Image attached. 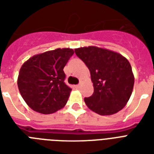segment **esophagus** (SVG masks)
<instances>
[{
    "mask_svg": "<svg viewBox=\"0 0 154 154\" xmlns=\"http://www.w3.org/2000/svg\"><path fill=\"white\" fill-rule=\"evenodd\" d=\"M80 87H81V85H75V88H76V89H79Z\"/></svg>",
    "mask_w": 154,
    "mask_h": 154,
    "instance_id": "obj_1",
    "label": "esophagus"
}]
</instances>
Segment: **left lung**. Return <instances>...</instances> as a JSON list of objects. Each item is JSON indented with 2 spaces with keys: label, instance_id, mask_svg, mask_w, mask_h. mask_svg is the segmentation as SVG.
Masks as SVG:
<instances>
[{
  "label": "left lung",
  "instance_id": "8db88e82",
  "mask_svg": "<svg viewBox=\"0 0 154 154\" xmlns=\"http://www.w3.org/2000/svg\"><path fill=\"white\" fill-rule=\"evenodd\" d=\"M89 69L94 94L84 99L89 109L100 115L114 114L131 96L134 76L129 60L116 52L96 46L75 49Z\"/></svg>",
  "mask_w": 154,
  "mask_h": 154
}]
</instances>
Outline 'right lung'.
<instances>
[{
    "mask_svg": "<svg viewBox=\"0 0 154 154\" xmlns=\"http://www.w3.org/2000/svg\"><path fill=\"white\" fill-rule=\"evenodd\" d=\"M74 53L69 48L34 55L20 68L17 85L20 95L32 110L50 114L62 109L72 89L64 82V67Z\"/></svg>",
    "mask_w": 154,
    "mask_h": 154,
    "instance_id": "add662e5",
    "label": "right lung"
}]
</instances>
